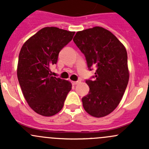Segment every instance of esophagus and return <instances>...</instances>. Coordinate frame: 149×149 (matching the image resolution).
Returning <instances> with one entry per match:
<instances>
[{
    "mask_svg": "<svg viewBox=\"0 0 149 149\" xmlns=\"http://www.w3.org/2000/svg\"><path fill=\"white\" fill-rule=\"evenodd\" d=\"M71 82H72V84H73V85H76V84H78L79 83V81H71Z\"/></svg>",
    "mask_w": 149,
    "mask_h": 149,
    "instance_id": "esophagus-1",
    "label": "esophagus"
}]
</instances>
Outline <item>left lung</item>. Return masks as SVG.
<instances>
[{"label": "left lung", "instance_id": "8db88e82", "mask_svg": "<svg viewBox=\"0 0 149 149\" xmlns=\"http://www.w3.org/2000/svg\"><path fill=\"white\" fill-rule=\"evenodd\" d=\"M73 42L85 55L88 68L97 67L95 79L86 81L89 92L82 98L84 109L95 118L107 116L118 106L128 84L125 47L101 26L77 31Z\"/></svg>", "mask_w": 149, "mask_h": 149}]
</instances>
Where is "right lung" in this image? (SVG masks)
I'll list each match as a JSON object with an SVG mask.
<instances>
[{"mask_svg": "<svg viewBox=\"0 0 149 149\" xmlns=\"http://www.w3.org/2000/svg\"><path fill=\"white\" fill-rule=\"evenodd\" d=\"M75 31L47 26L28 39L19 52L17 77L29 106L42 116L55 115L62 109L70 81L51 76L50 66L73 39Z\"/></svg>", "mask_w": 149, "mask_h": 149, "instance_id": "add662e5", "label": "right lung"}]
</instances>
